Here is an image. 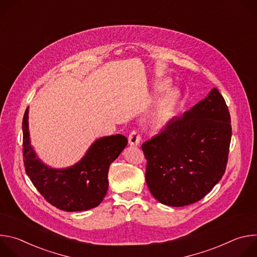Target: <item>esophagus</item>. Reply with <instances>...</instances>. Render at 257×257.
<instances>
[{
	"label": "esophagus",
	"instance_id": "1",
	"mask_svg": "<svg viewBox=\"0 0 257 257\" xmlns=\"http://www.w3.org/2000/svg\"><path fill=\"white\" fill-rule=\"evenodd\" d=\"M129 144L130 145H138L140 143V140H141V134L137 131V130H133L130 134H129Z\"/></svg>",
	"mask_w": 257,
	"mask_h": 257
}]
</instances>
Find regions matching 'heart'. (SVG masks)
Returning <instances> with one entry per match:
<instances>
[{"instance_id": "b5f03b06", "label": "heart", "mask_w": 257, "mask_h": 257, "mask_svg": "<svg viewBox=\"0 0 257 257\" xmlns=\"http://www.w3.org/2000/svg\"><path fill=\"white\" fill-rule=\"evenodd\" d=\"M166 87L165 84L158 86V91L163 90ZM180 98V93L176 89H169L164 92L157 101L155 111L153 113V119L156 123H166L174 115L176 106Z\"/></svg>"}]
</instances>
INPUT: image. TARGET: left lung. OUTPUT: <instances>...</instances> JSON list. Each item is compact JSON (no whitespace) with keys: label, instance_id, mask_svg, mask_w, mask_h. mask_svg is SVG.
<instances>
[{"label":"left lung","instance_id":"left-lung-1","mask_svg":"<svg viewBox=\"0 0 257 257\" xmlns=\"http://www.w3.org/2000/svg\"><path fill=\"white\" fill-rule=\"evenodd\" d=\"M231 137L228 105L213 88L141 145L151 193L169 206H184L203 198L225 174Z\"/></svg>","mask_w":257,"mask_h":257}]
</instances>
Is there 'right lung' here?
I'll list each match as a JSON object with an SVG mask.
<instances>
[{
	"mask_svg": "<svg viewBox=\"0 0 257 257\" xmlns=\"http://www.w3.org/2000/svg\"><path fill=\"white\" fill-rule=\"evenodd\" d=\"M28 107L23 116V161L34 187L52 205L65 211H81L97 206L108 188V168L126 148L120 134L97 139L85 157L65 170L51 169L35 157L29 143Z\"/></svg>",
	"mask_w": 257,
	"mask_h": 257,
	"instance_id": "add662e5",
	"label": "right lung"
}]
</instances>
